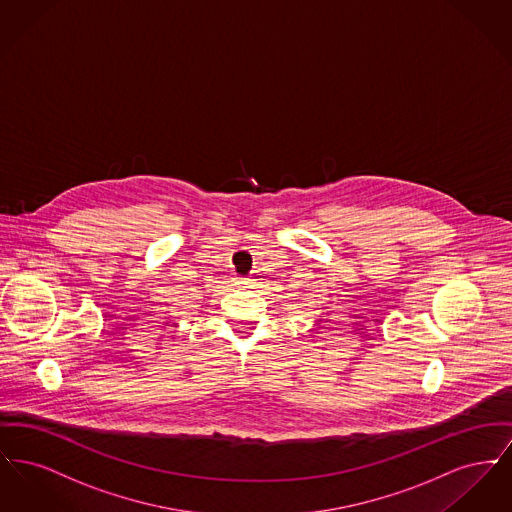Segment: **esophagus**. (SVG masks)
<instances>
[{
    "label": "esophagus",
    "instance_id": "1",
    "mask_svg": "<svg viewBox=\"0 0 512 512\" xmlns=\"http://www.w3.org/2000/svg\"><path fill=\"white\" fill-rule=\"evenodd\" d=\"M251 282H253L251 278H238V280H236V284H238V286H249Z\"/></svg>",
    "mask_w": 512,
    "mask_h": 512
}]
</instances>
